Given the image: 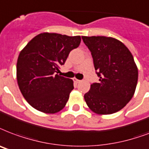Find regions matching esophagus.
Segmentation results:
<instances>
[{
    "label": "esophagus",
    "instance_id": "esophagus-1",
    "mask_svg": "<svg viewBox=\"0 0 149 149\" xmlns=\"http://www.w3.org/2000/svg\"><path fill=\"white\" fill-rule=\"evenodd\" d=\"M73 81H74L75 83H77V84H79V83L80 82L81 80H79V79H76V78H74V79H73Z\"/></svg>",
    "mask_w": 149,
    "mask_h": 149
}]
</instances>
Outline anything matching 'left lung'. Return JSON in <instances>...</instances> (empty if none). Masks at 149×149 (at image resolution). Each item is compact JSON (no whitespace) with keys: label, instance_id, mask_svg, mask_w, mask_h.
Segmentation results:
<instances>
[{"label":"left lung","instance_id":"obj_1","mask_svg":"<svg viewBox=\"0 0 149 149\" xmlns=\"http://www.w3.org/2000/svg\"><path fill=\"white\" fill-rule=\"evenodd\" d=\"M91 52L99 83H93L85 102L100 115L120 111L134 94L138 71L134 57L120 40L106 37H82Z\"/></svg>","mask_w":149,"mask_h":149}]
</instances>
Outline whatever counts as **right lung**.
Wrapping results in <instances>:
<instances>
[{
	"label": "right lung",
	"mask_w": 149,
	"mask_h": 149,
	"mask_svg": "<svg viewBox=\"0 0 149 149\" xmlns=\"http://www.w3.org/2000/svg\"><path fill=\"white\" fill-rule=\"evenodd\" d=\"M80 41L79 36L43 33L22 50L17 61V81L32 107L52 114L65 107L74 88L73 81L55 72Z\"/></svg>",
	"instance_id": "1"
}]
</instances>
